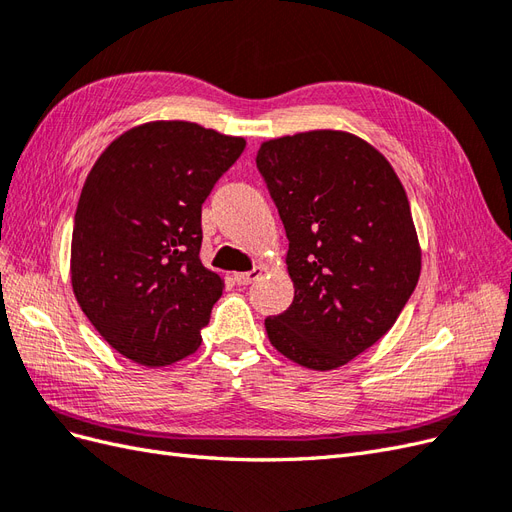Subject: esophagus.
Instances as JSON below:
<instances>
[{
	"label": "esophagus",
	"instance_id": "34e87169",
	"mask_svg": "<svg viewBox=\"0 0 512 512\" xmlns=\"http://www.w3.org/2000/svg\"><path fill=\"white\" fill-rule=\"evenodd\" d=\"M262 275V267H254L252 271H243V273H235L232 275V280H235L239 286H247V284H252V282H256L258 277Z\"/></svg>",
	"mask_w": 512,
	"mask_h": 512
}]
</instances>
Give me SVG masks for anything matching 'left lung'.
<instances>
[{
    "label": "left lung",
    "mask_w": 512,
    "mask_h": 512,
    "mask_svg": "<svg viewBox=\"0 0 512 512\" xmlns=\"http://www.w3.org/2000/svg\"><path fill=\"white\" fill-rule=\"evenodd\" d=\"M256 168L294 284L292 305L265 320L269 342L303 367H342L393 327L421 275L404 185L382 153L335 130L262 143Z\"/></svg>",
    "instance_id": "left-lung-1"
}]
</instances>
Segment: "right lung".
Here are the masks:
<instances>
[{"label":"right lung","mask_w":512,"mask_h":512,"mask_svg":"<svg viewBox=\"0 0 512 512\" xmlns=\"http://www.w3.org/2000/svg\"><path fill=\"white\" fill-rule=\"evenodd\" d=\"M245 141L188 121H153L108 145L72 228V288L96 331L147 367L200 346L224 284L198 258L200 213Z\"/></svg>","instance_id":"1"}]
</instances>
